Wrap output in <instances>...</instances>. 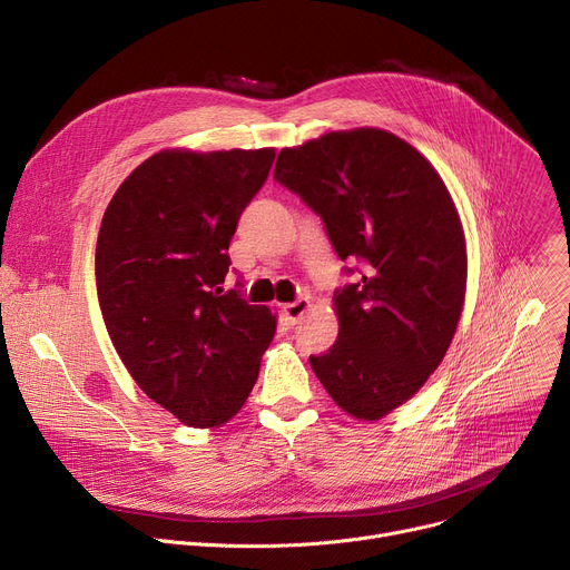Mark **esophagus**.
<instances>
[{
	"instance_id": "1",
	"label": "esophagus",
	"mask_w": 570,
	"mask_h": 570,
	"mask_svg": "<svg viewBox=\"0 0 570 570\" xmlns=\"http://www.w3.org/2000/svg\"><path fill=\"white\" fill-rule=\"evenodd\" d=\"M308 308H312V297L304 295V297H297L295 302L284 304L282 312H284V318H286L291 325H295V323L302 321V316L308 312Z\"/></svg>"
}]
</instances>
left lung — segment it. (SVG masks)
Segmentation results:
<instances>
[{
  "label": "left lung",
  "instance_id": "8db88e82",
  "mask_svg": "<svg viewBox=\"0 0 570 570\" xmlns=\"http://www.w3.org/2000/svg\"><path fill=\"white\" fill-rule=\"evenodd\" d=\"M275 179L323 218L341 258L364 264L332 299L336 343L308 361L345 413L380 421L439 368L463 312L469 254L452 195L416 147L377 127L284 147Z\"/></svg>",
  "mask_w": 570,
  "mask_h": 570
}]
</instances>
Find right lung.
Masks as SVG:
<instances>
[{
  "label": "right lung",
  "mask_w": 570,
  "mask_h": 570,
  "mask_svg": "<svg viewBox=\"0 0 570 570\" xmlns=\"http://www.w3.org/2000/svg\"><path fill=\"white\" fill-rule=\"evenodd\" d=\"M275 147L161 149L101 218V316L134 382L188 428H220L245 404L277 316L225 291L229 243Z\"/></svg>",
  "instance_id": "add662e5"
}]
</instances>
